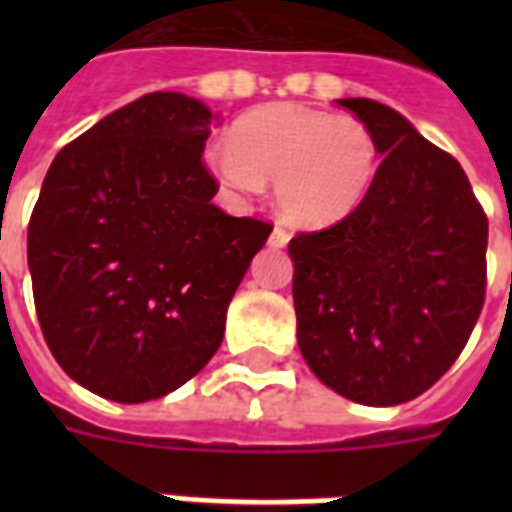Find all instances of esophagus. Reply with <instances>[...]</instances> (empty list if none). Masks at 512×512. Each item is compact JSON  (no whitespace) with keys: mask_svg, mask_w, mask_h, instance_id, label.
<instances>
[{"mask_svg":"<svg viewBox=\"0 0 512 512\" xmlns=\"http://www.w3.org/2000/svg\"><path fill=\"white\" fill-rule=\"evenodd\" d=\"M289 239H292V236H289V231H284V228H279V225H276L271 233V247H287Z\"/></svg>","mask_w":512,"mask_h":512,"instance_id":"esophagus-1","label":"esophagus"}]
</instances>
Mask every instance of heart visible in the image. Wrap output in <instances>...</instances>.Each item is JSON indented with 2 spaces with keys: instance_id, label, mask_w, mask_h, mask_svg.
I'll list each match as a JSON object with an SVG mask.
<instances>
[{
  "instance_id": "obj_1",
  "label": "heart",
  "mask_w": 512,
  "mask_h": 512,
  "mask_svg": "<svg viewBox=\"0 0 512 512\" xmlns=\"http://www.w3.org/2000/svg\"><path fill=\"white\" fill-rule=\"evenodd\" d=\"M204 162L233 193H260L276 180L284 220L321 231L361 207L380 172L382 148L356 116L273 103L241 116L231 143H212Z\"/></svg>"
}]
</instances>
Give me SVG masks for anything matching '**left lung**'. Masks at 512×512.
Instances as JSON below:
<instances>
[{"mask_svg": "<svg viewBox=\"0 0 512 512\" xmlns=\"http://www.w3.org/2000/svg\"><path fill=\"white\" fill-rule=\"evenodd\" d=\"M340 106L372 127L382 164L342 223L289 241L297 345L327 388L366 406L441 380L486 295L489 223L460 162L369 98Z\"/></svg>", "mask_w": 512, "mask_h": 512, "instance_id": "obj_1", "label": "left lung"}]
</instances>
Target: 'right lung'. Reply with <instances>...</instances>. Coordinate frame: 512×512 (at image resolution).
Here are the masks:
<instances>
[{"label": "right lung", "instance_id": "obj_1", "mask_svg": "<svg viewBox=\"0 0 512 512\" xmlns=\"http://www.w3.org/2000/svg\"><path fill=\"white\" fill-rule=\"evenodd\" d=\"M201 100L151 92L68 143L28 223L39 327L82 388L143 404L199 374L273 225L212 204Z\"/></svg>", "mask_w": 512, "mask_h": 512}]
</instances>
